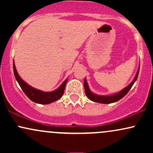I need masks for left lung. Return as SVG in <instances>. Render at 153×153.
<instances>
[{
	"mask_svg": "<svg viewBox=\"0 0 153 153\" xmlns=\"http://www.w3.org/2000/svg\"><path fill=\"white\" fill-rule=\"evenodd\" d=\"M139 71H140V68L138 69L137 73L136 76L134 77V80H132V82L129 84L128 86L124 88L123 90H122L120 92L117 93V94L110 95V96H99V95L94 94V93H92L89 89L87 81L85 80V78L84 79V88H85V92L86 94L87 97L91 101H94V102L97 103H114L118 101L119 100L122 99L126 94L129 92V91L130 90L131 88L132 87L133 84L134 83V82L136 81L138 75H139Z\"/></svg>",
	"mask_w": 153,
	"mask_h": 153,
	"instance_id": "left-lung-1",
	"label": "left lung"
}]
</instances>
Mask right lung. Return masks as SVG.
Returning <instances> with one entry per match:
<instances>
[{"label": "right lung", "instance_id": "1", "mask_svg": "<svg viewBox=\"0 0 153 153\" xmlns=\"http://www.w3.org/2000/svg\"><path fill=\"white\" fill-rule=\"evenodd\" d=\"M13 67L15 78L16 79L17 82H19V85L22 88L26 96L34 102L41 103V104H49V103H51L59 99L62 96L68 79H66L62 82V85L55 91H52V92H44V91L38 90V89L34 88L33 87L30 86L21 78V77L17 73L16 69L14 62H13Z\"/></svg>", "mask_w": 153, "mask_h": 153}]
</instances>
